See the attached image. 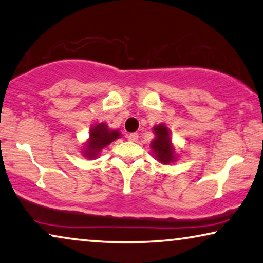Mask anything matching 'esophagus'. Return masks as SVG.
<instances>
[{
	"instance_id": "obj_1",
	"label": "esophagus",
	"mask_w": 263,
	"mask_h": 263,
	"mask_svg": "<svg viewBox=\"0 0 263 263\" xmlns=\"http://www.w3.org/2000/svg\"><path fill=\"white\" fill-rule=\"evenodd\" d=\"M128 140L129 141H133V142H136V141L139 140V134H136V133H132V134H129L128 136Z\"/></svg>"
}]
</instances>
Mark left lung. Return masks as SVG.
<instances>
[{
  "mask_svg": "<svg viewBox=\"0 0 263 263\" xmlns=\"http://www.w3.org/2000/svg\"><path fill=\"white\" fill-rule=\"evenodd\" d=\"M153 130L155 139L152 141L151 148L153 149L155 158L161 163H165V165L170 162H174L176 153H174V148L172 146V141H171L168 129L163 124H159L155 125Z\"/></svg>",
  "mask_w": 263,
  "mask_h": 263,
  "instance_id": "left-lung-1",
  "label": "left lung"
}]
</instances>
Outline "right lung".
Here are the masks:
<instances>
[{
	"instance_id": "obj_1",
	"label": "right lung",
	"mask_w": 263,
	"mask_h": 263,
	"mask_svg": "<svg viewBox=\"0 0 263 263\" xmlns=\"http://www.w3.org/2000/svg\"><path fill=\"white\" fill-rule=\"evenodd\" d=\"M120 135L121 133L119 130H110L108 125L104 123L96 124L90 132V139L84 147V155L89 159L96 158L104 147L119 139Z\"/></svg>"
}]
</instances>
